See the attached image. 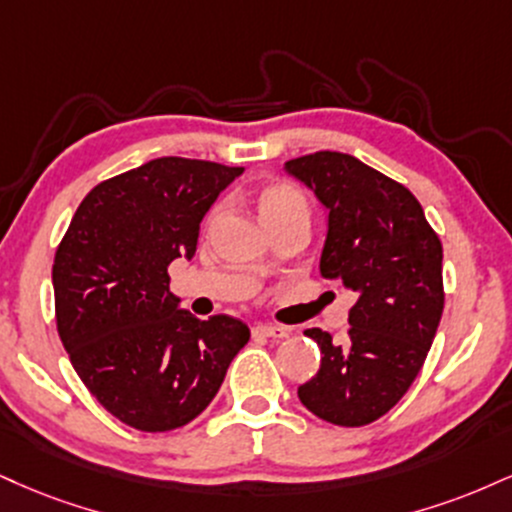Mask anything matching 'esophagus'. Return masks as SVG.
<instances>
[{
	"label": "esophagus",
	"mask_w": 512,
	"mask_h": 512,
	"mask_svg": "<svg viewBox=\"0 0 512 512\" xmlns=\"http://www.w3.org/2000/svg\"><path fill=\"white\" fill-rule=\"evenodd\" d=\"M252 334L255 336H267V338H286L291 331L286 329V326H274V324H257L255 329H252Z\"/></svg>",
	"instance_id": "esophagus-1"
}]
</instances>
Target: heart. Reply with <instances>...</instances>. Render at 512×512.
<instances>
[{"mask_svg":"<svg viewBox=\"0 0 512 512\" xmlns=\"http://www.w3.org/2000/svg\"><path fill=\"white\" fill-rule=\"evenodd\" d=\"M257 209H260V217L269 229L286 224L293 219H307L310 217V207H307V197L303 190L288 181H267L257 188L255 193ZM219 217V205L209 209L207 214V226H212Z\"/></svg>","mask_w":512,"mask_h":512,"instance_id":"1","label":"heart"}]
</instances>
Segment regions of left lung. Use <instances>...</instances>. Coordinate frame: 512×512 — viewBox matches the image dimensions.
I'll return each instance as SVG.
<instances>
[{"instance_id": "obj_1", "label": "left lung", "mask_w": 512, "mask_h": 512, "mask_svg": "<svg viewBox=\"0 0 512 512\" xmlns=\"http://www.w3.org/2000/svg\"><path fill=\"white\" fill-rule=\"evenodd\" d=\"M286 169L329 209L319 274L357 293L346 341L305 331L322 365L298 398L319 420L365 427L408 393L432 348L446 298L441 240L417 197L360 159L324 150Z\"/></svg>"}]
</instances>
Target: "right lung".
Segmentation results:
<instances>
[{
	"label": "right lung",
	"mask_w": 512,
	"mask_h": 512,
	"mask_svg": "<svg viewBox=\"0 0 512 512\" xmlns=\"http://www.w3.org/2000/svg\"><path fill=\"white\" fill-rule=\"evenodd\" d=\"M240 166L162 157L97 183L54 255V315L80 381L138 432L193 422L248 343L240 319L176 310L169 264Z\"/></svg>",
	"instance_id": "right-lung-1"
}]
</instances>
